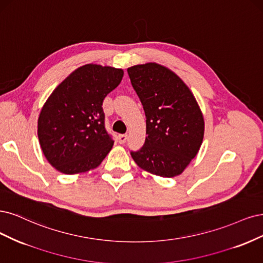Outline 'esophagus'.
<instances>
[{"instance_id":"obj_1","label":"esophagus","mask_w":263,"mask_h":263,"mask_svg":"<svg viewBox=\"0 0 263 263\" xmlns=\"http://www.w3.org/2000/svg\"><path fill=\"white\" fill-rule=\"evenodd\" d=\"M126 139H128V135H126V134H120L119 137H118V141H119L120 144H124Z\"/></svg>"}]
</instances>
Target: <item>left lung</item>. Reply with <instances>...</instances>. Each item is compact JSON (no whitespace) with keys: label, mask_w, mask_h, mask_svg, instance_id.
<instances>
[{"label":"left lung","mask_w":263,"mask_h":263,"mask_svg":"<svg viewBox=\"0 0 263 263\" xmlns=\"http://www.w3.org/2000/svg\"><path fill=\"white\" fill-rule=\"evenodd\" d=\"M128 74L146 118L144 145L131 151L141 168L175 177L194 158L202 144L204 121L196 98L179 76L156 63L134 65Z\"/></svg>","instance_id":"left-lung-1"}]
</instances>
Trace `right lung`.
Returning a JSON list of instances; mask_svg holds the SVG:
<instances>
[{
	"mask_svg": "<svg viewBox=\"0 0 263 263\" xmlns=\"http://www.w3.org/2000/svg\"><path fill=\"white\" fill-rule=\"evenodd\" d=\"M122 76L121 69L87 64L67 76L50 95L38 119V139L57 171L84 173L107 156L114 139L106 130L103 101Z\"/></svg>",
	"mask_w": 263,
	"mask_h": 263,
	"instance_id": "add662e5",
	"label": "right lung"
}]
</instances>
